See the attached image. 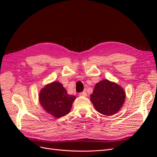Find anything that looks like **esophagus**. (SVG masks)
I'll return each mask as SVG.
<instances>
[{
  "label": "esophagus",
  "instance_id": "34e87169",
  "mask_svg": "<svg viewBox=\"0 0 157 157\" xmlns=\"http://www.w3.org/2000/svg\"><path fill=\"white\" fill-rule=\"evenodd\" d=\"M79 96H84V97H86V96H87V93H86V92H80V93H79Z\"/></svg>",
  "mask_w": 157,
  "mask_h": 157
}]
</instances>
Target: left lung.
<instances>
[{"label": "left lung", "mask_w": 157, "mask_h": 157, "mask_svg": "<svg viewBox=\"0 0 157 157\" xmlns=\"http://www.w3.org/2000/svg\"><path fill=\"white\" fill-rule=\"evenodd\" d=\"M124 90L116 83L103 80L97 83L90 100L96 111L104 115L116 114L122 107L125 101Z\"/></svg>", "instance_id": "obj_1"}]
</instances>
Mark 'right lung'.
Returning <instances> with one entry per match:
<instances>
[{
	"label": "right lung",
	"mask_w": 157,
	"mask_h": 157,
	"mask_svg": "<svg viewBox=\"0 0 157 157\" xmlns=\"http://www.w3.org/2000/svg\"><path fill=\"white\" fill-rule=\"evenodd\" d=\"M75 96L69 95L62 84L54 82L42 88L39 101L44 110L56 118L63 117L69 113Z\"/></svg>",
	"instance_id": "right-lung-1"
}]
</instances>
